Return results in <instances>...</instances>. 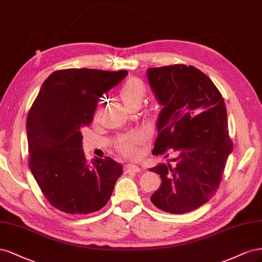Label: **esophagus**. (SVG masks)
Returning <instances> with one entry per match:
<instances>
[{
    "label": "esophagus",
    "instance_id": "obj_1",
    "mask_svg": "<svg viewBox=\"0 0 262 262\" xmlns=\"http://www.w3.org/2000/svg\"><path fill=\"white\" fill-rule=\"evenodd\" d=\"M141 170H143V169H141V167L137 166V164H134V163L126 164V171H127V172H140Z\"/></svg>",
    "mask_w": 262,
    "mask_h": 262
}]
</instances>
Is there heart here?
<instances>
[{"label":"heart","instance_id":"obj_1","mask_svg":"<svg viewBox=\"0 0 262 262\" xmlns=\"http://www.w3.org/2000/svg\"><path fill=\"white\" fill-rule=\"evenodd\" d=\"M119 98L127 108L141 103L146 95V88L143 82L136 78L128 79L119 88ZM144 136L139 133L123 138L118 144V150L126 157H135L138 154V147L143 144Z\"/></svg>","mask_w":262,"mask_h":262}]
</instances>
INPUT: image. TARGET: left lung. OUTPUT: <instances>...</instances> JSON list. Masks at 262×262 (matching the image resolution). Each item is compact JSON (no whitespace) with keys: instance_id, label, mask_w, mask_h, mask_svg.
I'll use <instances>...</instances> for the list:
<instances>
[{"instance_id":"obj_1","label":"left lung","mask_w":262,"mask_h":262,"mask_svg":"<svg viewBox=\"0 0 262 262\" xmlns=\"http://www.w3.org/2000/svg\"><path fill=\"white\" fill-rule=\"evenodd\" d=\"M147 80L162 106L152 154H177L149 169L161 178L150 200L167 213H188L213 198L233 151L225 103L212 80L192 66L149 68Z\"/></svg>"}]
</instances>
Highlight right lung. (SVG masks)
<instances>
[{
	"instance_id": "add662e5",
	"label": "right lung",
	"mask_w": 262,
	"mask_h": 262,
	"mask_svg": "<svg viewBox=\"0 0 262 262\" xmlns=\"http://www.w3.org/2000/svg\"><path fill=\"white\" fill-rule=\"evenodd\" d=\"M128 71L66 69L45 80L29 111V169L49 203L67 214H90L105 205L123 166L110 157L88 162L82 129L98 101Z\"/></svg>"
}]
</instances>
